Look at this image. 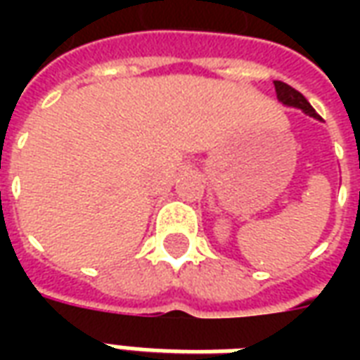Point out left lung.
Returning a JSON list of instances; mask_svg holds the SVG:
<instances>
[{
    "instance_id": "8db88e82",
    "label": "left lung",
    "mask_w": 360,
    "mask_h": 360,
    "mask_svg": "<svg viewBox=\"0 0 360 360\" xmlns=\"http://www.w3.org/2000/svg\"><path fill=\"white\" fill-rule=\"evenodd\" d=\"M274 86H276V94H278L279 102L285 103V105H291V108H299V110L304 111L310 117L320 119V115L314 111V108L307 102V98L299 90H295L293 86H289V84L281 81H274Z\"/></svg>"
}]
</instances>
